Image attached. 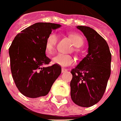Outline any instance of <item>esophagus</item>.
I'll list each match as a JSON object with an SVG mask.
<instances>
[{
    "mask_svg": "<svg viewBox=\"0 0 121 121\" xmlns=\"http://www.w3.org/2000/svg\"><path fill=\"white\" fill-rule=\"evenodd\" d=\"M67 69H65V68H62V69H61V71H62V73H65V72H66Z\"/></svg>",
    "mask_w": 121,
    "mask_h": 121,
    "instance_id": "obj_1",
    "label": "esophagus"
}]
</instances>
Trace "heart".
Returning <instances> with one entry per match:
<instances>
[{
  "instance_id": "1",
  "label": "heart",
  "mask_w": 121,
  "mask_h": 121,
  "mask_svg": "<svg viewBox=\"0 0 121 121\" xmlns=\"http://www.w3.org/2000/svg\"><path fill=\"white\" fill-rule=\"evenodd\" d=\"M69 38L72 40L74 46L77 47L74 48V51L78 52L79 50L77 47H81L83 45V38L77 33H70L69 34ZM57 40L58 35L55 32H51L48 35L44 42L45 50L48 55L53 54ZM52 62L61 66H68L74 63V59L73 56L70 55L59 53L52 58Z\"/></svg>"
}]
</instances>
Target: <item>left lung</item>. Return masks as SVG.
I'll return each instance as SVG.
<instances>
[{
    "label": "left lung",
    "mask_w": 121,
    "mask_h": 121,
    "mask_svg": "<svg viewBox=\"0 0 121 121\" xmlns=\"http://www.w3.org/2000/svg\"><path fill=\"white\" fill-rule=\"evenodd\" d=\"M89 43L88 54L70 73V96L80 107H89L102 99L111 75V54L105 40L93 28L78 26Z\"/></svg>",
    "instance_id": "obj_1"
}]
</instances>
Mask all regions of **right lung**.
Returning a JSON list of instances; mask_svg holds the SVG:
<instances>
[{
  "label": "right lung",
  "instance_id": "obj_1",
  "mask_svg": "<svg viewBox=\"0 0 121 121\" xmlns=\"http://www.w3.org/2000/svg\"><path fill=\"white\" fill-rule=\"evenodd\" d=\"M60 25L37 22L15 36L9 48L10 62L14 83L23 95L29 98L45 96L61 73V66L48 65L44 42L52 30Z\"/></svg>",
  "mask_w": 121,
  "mask_h": 121
}]
</instances>
